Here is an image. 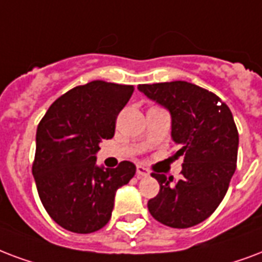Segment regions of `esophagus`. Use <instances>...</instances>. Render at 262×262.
Masks as SVG:
<instances>
[{"label": "esophagus", "mask_w": 262, "mask_h": 262, "mask_svg": "<svg viewBox=\"0 0 262 262\" xmlns=\"http://www.w3.org/2000/svg\"><path fill=\"white\" fill-rule=\"evenodd\" d=\"M136 174H137L139 179H141V177H147V176H148V170H147L144 166L137 165V167H136Z\"/></svg>", "instance_id": "1"}]
</instances>
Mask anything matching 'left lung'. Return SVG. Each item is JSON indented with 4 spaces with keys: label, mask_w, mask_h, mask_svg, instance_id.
<instances>
[{
    "label": "left lung",
    "mask_w": 262,
    "mask_h": 262,
    "mask_svg": "<svg viewBox=\"0 0 262 262\" xmlns=\"http://www.w3.org/2000/svg\"><path fill=\"white\" fill-rule=\"evenodd\" d=\"M170 113L171 139L184 155L183 177L152 173L159 193L148 201L154 219L171 228L202 223L219 207L236 169L239 135L232 113L214 93L185 81L139 85Z\"/></svg>",
    "instance_id": "left-lung-1"
}]
</instances>
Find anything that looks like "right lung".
Wrapping results in <instances>:
<instances>
[{"label":"right lung","instance_id":"right-lung-1","mask_svg":"<svg viewBox=\"0 0 262 262\" xmlns=\"http://www.w3.org/2000/svg\"><path fill=\"white\" fill-rule=\"evenodd\" d=\"M132 85L92 81L60 96L37 127L33 176L45 210L55 223L75 233H91L111 219L118 188L136 166L123 161L115 169L99 166L103 139L115 133L118 114Z\"/></svg>","mask_w":262,"mask_h":262}]
</instances>
